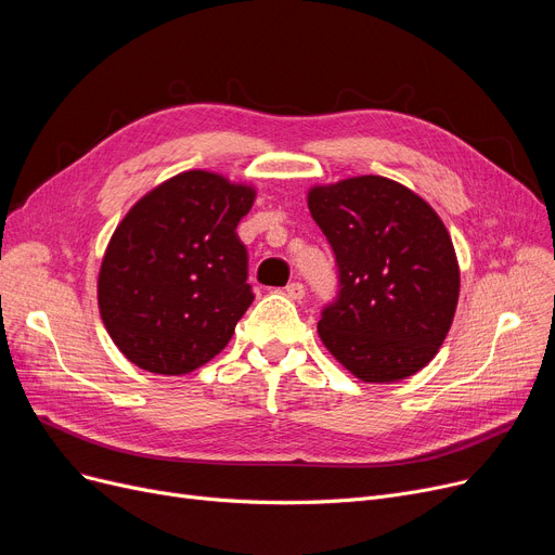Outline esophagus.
Listing matches in <instances>:
<instances>
[{"mask_svg": "<svg viewBox=\"0 0 555 555\" xmlns=\"http://www.w3.org/2000/svg\"><path fill=\"white\" fill-rule=\"evenodd\" d=\"M284 292L292 300H302L305 298V284L302 282H292V284H286Z\"/></svg>", "mask_w": 555, "mask_h": 555, "instance_id": "esophagus-1", "label": "esophagus"}]
</instances>
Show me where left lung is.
<instances>
[{
    "label": "left lung",
    "mask_w": 555,
    "mask_h": 555,
    "mask_svg": "<svg viewBox=\"0 0 555 555\" xmlns=\"http://www.w3.org/2000/svg\"><path fill=\"white\" fill-rule=\"evenodd\" d=\"M307 205L338 267V296L319 321L323 346L367 384L415 375L436 357L459 305L461 271L444 223L384 176L315 184Z\"/></svg>",
    "instance_id": "left-lung-1"
}]
</instances>
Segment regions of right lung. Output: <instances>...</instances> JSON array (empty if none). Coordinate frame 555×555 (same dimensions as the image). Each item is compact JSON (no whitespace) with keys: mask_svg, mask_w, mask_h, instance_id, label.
<instances>
[{"mask_svg":"<svg viewBox=\"0 0 555 555\" xmlns=\"http://www.w3.org/2000/svg\"><path fill=\"white\" fill-rule=\"evenodd\" d=\"M253 203L250 184L192 169L128 209L105 248L96 298L130 363L188 375L228 346L255 298L236 236Z\"/></svg>","mask_w":555,"mask_h":555,"instance_id":"right-lung-1","label":"right lung"}]
</instances>
